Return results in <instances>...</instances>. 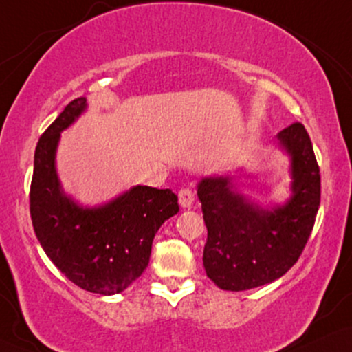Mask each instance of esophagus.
<instances>
[{"label": "esophagus", "instance_id": "obj_1", "mask_svg": "<svg viewBox=\"0 0 352 352\" xmlns=\"http://www.w3.org/2000/svg\"><path fill=\"white\" fill-rule=\"evenodd\" d=\"M179 203L182 208H191L195 203V193L190 188H182L179 191Z\"/></svg>", "mask_w": 352, "mask_h": 352}]
</instances>
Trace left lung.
<instances>
[{
	"label": "left lung",
	"instance_id": "1",
	"mask_svg": "<svg viewBox=\"0 0 352 352\" xmlns=\"http://www.w3.org/2000/svg\"><path fill=\"white\" fill-rule=\"evenodd\" d=\"M291 159V198L263 208L234 190L230 175L198 182L208 229L203 265L208 278L224 291H247L273 283L299 260L320 206V168L302 123L276 136Z\"/></svg>",
	"mask_w": 352,
	"mask_h": 352
}]
</instances>
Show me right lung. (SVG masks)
Masks as SVG:
<instances>
[{
	"mask_svg": "<svg viewBox=\"0 0 352 352\" xmlns=\"http://www.w3.org/2000/svg\"><path fill=\"white\" fill-rule=\"evenodd\" d=\"M87 109L86 97L65 107L40 136L30 184V217L40 245L71 283L113 296L140 278L149 263L154 235L179 212L172 190L136 185L112 201L87 208L65 193L56 173L61 131Z\"/></svg>",
	"mask_w": 352,
	"mask_h": 352,
	"instance_id": "1",
	"label": "right lung"
}]
</instances>
